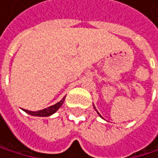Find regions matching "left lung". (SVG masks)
I'll use <instances>...</instances> for the list:
<instances>
[{
	"mask_svg": "<svg viewBox=\"0 0 158 158\" xmlns=\"http://www.w3.org/2000/svg\"><path fill=\"white\" fill-rule=\"evenodd\" d=\"M99 116H100V114H99ZM100 117H101V116H100Z\"/></svg>",
	"mask_w": 158,
	"mask_h": 158,
	"instance_id": "8db88e82",
	"label": "left lung"
}]
</instances>
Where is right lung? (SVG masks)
Listing matches in <instances>:
<instances>
[{"label":"right lung","mask_w":158,"mask_h":158,"mask_svg":"<svg viewBox=\"0 0 158 158\" xmlns=\"http://www.w3.org/2000/svg\"><path fill=\"white\" fill-rule=\"evenodd\" d=\"M64 98L65 97L58 103H56V104H54L48 108H45L44 110H40V111H37V112H32V111H28V110H24L25 113L31 114V116H35V117H49L51 116L52 114H54L55 112H57L59 110V108L62 105V103L64 102Z\"/></svg>","instance_id":"1"}]
</instances>
